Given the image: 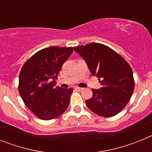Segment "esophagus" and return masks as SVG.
Wrapping results in <instances>:
<instances>
[{
    "label": "esophagus",
    "mask_w": 152,
    "mask_h": 152,
    "mask_svg": "<svg viewBox=\"0 0 152 152\" xmlns=\"http://www.w3.org/2000/svg\"><path fill=\"white\" fill-rule=\"evenodd\" d=\"M75 90H76V91H81L83 90V88H78V87H76V88H75Z\"/></svg>",
    "instance_id": "obj_1"
}]
</instances>
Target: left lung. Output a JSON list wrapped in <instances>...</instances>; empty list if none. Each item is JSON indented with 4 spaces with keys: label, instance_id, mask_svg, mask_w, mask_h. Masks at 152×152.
<instances>
[{
    "label": "left lung",
    "instance_id": "obj_1",
    "mask_svg": "<svg viewBox=\"0 0 152 152\" xmlns=\"http://www.w3.org/2000/svg\"><path fill=\"white\" fill-rule=\"evenodd\" d=\"M87 63L91 75L98 77L101 88L92 89L93 96L86 100L91 111L100 116L111 117L126 106L133 94L132 70L128 62L110 47L90 43L74 47Z\"/></svg>",
    "mask_w": 152,
    "mask_h": 152
}]
</instances>
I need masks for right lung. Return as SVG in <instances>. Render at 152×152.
I'll list each match as a JSON object with an SVG mask.
<instances>
[{
  "label": "right lung",
  "mask_w": 152,
  "mask_h": 152,
  "mask_svg": "<svg viewBox=\"0 0 152 152\" xmlns=\"http://www.w3.org/2000/svg\"><path fill=\"white\" fill-rule=\"evenodd\" d=\"M72 52V47L45 48L33 55L21 69L20 95L26 107L40 119H55L68 107L73 89L56 87L55 79Z\"/></svg>",
  "instance_id": "add662e5"
}]
</instances>
